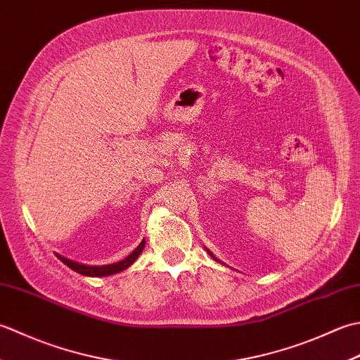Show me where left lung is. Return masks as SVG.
I'll use <instances>...</instances> for the list:
<instances>
[{"label": "left lung", "instance_id": "left-lung-1", "mask_svg": "<svg viewBox=\"0 0 360 360\" xmlns=\"http://www.w3.org/2000/svg\"><path fill=\"white\" fill-rule=\"evenodd\" d=\"M207 252H209V255H210L212 258H215V257H213V254H212V252H210V250H207ZM215 259H217V258H215ZM217 262H218V259H217Z\"/></svg>", "mask_w": 360, "mask_h": 360}]
</instances>
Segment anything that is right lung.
<instances>
[{
    "mask_svg": "<svg viewBox=\"0 0 360 360\" xmlns=\"http://www.w3.org/2000/svg\"><path fill=\"white\" fill-rule=\"evenodd\" d=\"M145 248V240L137 246L131 254H129L127 258L122 259V262H117V263H112V264H103V266H88V264H80L77 262H72V259H68L62 255H57L62 262L68 266L71 267L72 271L79 272L82 275H86V277H106V275H112V274H117V272H122L125 271L127 267L131 266L137 257H139L142 254V250Z\"/></svg>",
    "mask_w": 360,
    "mask_h": 360,
    "instance_id": "right-lung-1",
    "label": "right lung"
}]
</instances>
